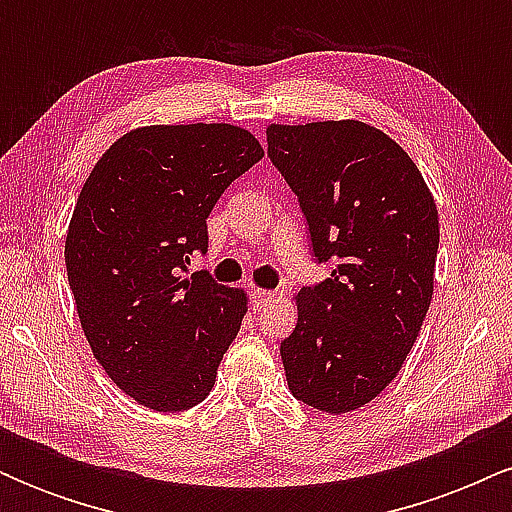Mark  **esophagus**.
I'll use <instances>...</instances> for the list:
<instances>
[{"mask_svg": "<svg viewBox=\"0 0 512 512\" xmlns=\"http://www.w3.org/2000/svg\"><path fill=\"white\" fill-rule=\"evenodd\" d=\"M274 293L272 291H264V289H252L250 293V303H252V310H260L264 305L269 303V298H272Z\"/></svg>", "mask_w": 512, "mask_h": 512, "instance_id": "obj_1", "label": "esophagus"}]
</instances>
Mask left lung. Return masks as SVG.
I'll list each match as a JSON object with an SVG mask.
<instances>
[{
  "instance_id": "1",
  "label": "left lung",
  "mask_w": 512,
  "mask_h": 512,
  "mask_svg": "<svg viewBox=\"0 0 512 512\" xmlns=\"http://www.w3.org/2000/svg\"><path fill=\"white\" fill-rule=\"evenodd\" d=\"M267 156L289 182L330 279L298 293L281 342L293 397L346 414L395 380L433 296L438 211L397 142L358 120L272 125Z\"/></svg>"
}]
</instances>
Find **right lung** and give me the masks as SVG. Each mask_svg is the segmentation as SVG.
<instances>
[{"label": "right lung", "instance_id": "obj_1", "mask_svg": "<svg viewBox=\"0 0 512 512\" xmlns=\"http://www.w3.org/2000/svg\"><path fill=\"white\" fill-rule=\"evenodd\" d=\"M264 156L233 125H154L110 146L81 187L64 262L81 327L110 380L154 411L209 395L248 298L207 272V216Z\"/></svg>", "mask_w": 512, "mask_h": 512}]
</instances>
